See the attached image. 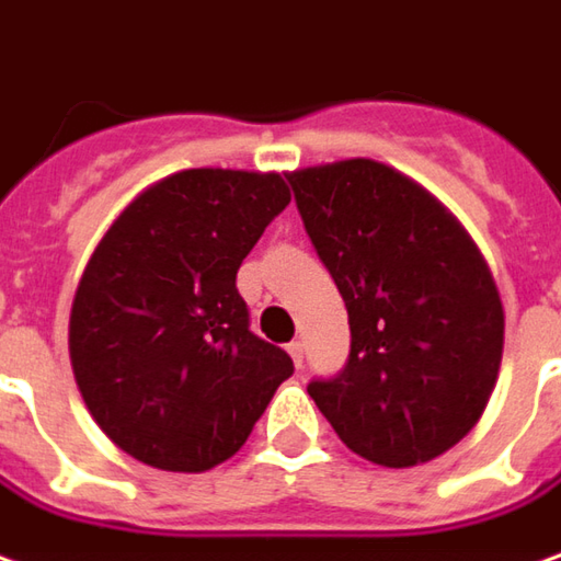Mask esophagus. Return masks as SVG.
Returning a JSON list of instances; mask_svg holds the SVG:
<instances>
[{"instance_id":"esophagus-1","label":"esophagus","mask_w":561,"mask_h":561,"mask_svg":"<svg viewBox=\"0 0 561 561\" xmlns=\"http://www.w3.org/2000/svg\"><path fill=\"white\" fill-rule=\"evenodd\" d=\"M287 352H289V358H293V364H296V367L302 370V367H306V348H302V342L293 340L287 345Z\"/></svg>"}]
</instances>
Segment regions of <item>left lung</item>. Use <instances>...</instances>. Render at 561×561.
<instances>
[{
  "instance_id": "obj_1",
  "label": "left lung",
  "mask_w": 561,
  "mask_h": 561,
  "mask_svg": "<svg viewBox=\"0 0 561 561\" xmlns=\"http://www.w3.org/2000/svg\"><path fill=\"white\" fill-rule=\"evenodd\" d=\"M287 179L352 330L345 367L308 394L364 460L404 469L445 454L479 423L503 358L479 247L430 191L374 160Z\"/></svg>"
}]
</instances>
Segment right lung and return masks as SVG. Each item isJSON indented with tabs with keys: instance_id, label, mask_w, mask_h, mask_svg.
Instances as JSON below:
<instances>
[{
	"instance_id": "add662e5",
	"label": "right lung",
	"mask_w": 561,
	"mask_h": 561,
	"mask_svg": "<svg viewBox=\"0 0 561 561\" xmlns=\"http://www.w3.org/2000/svg\"><path fill=\"white\" fill-rule=\"evenodd\" d=\"M287 203L274 172L184 169L101 237L70 311V360L89 413L129 457L213 469L293 377L237 293L240 262Z\"/></svg>"
}]
</instances>
